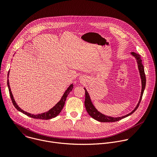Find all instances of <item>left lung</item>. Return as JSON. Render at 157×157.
<instances>
[{
  "label": "left lung",
  "instance_id": "8db88e82",
  "mask_svg": "<svg viewBox=\"0 0 157 157\" xmlns=\"http://www.w3.org/2000/svg\"><path fill=\"white\" fill-rule=\"evenodd\" d=\"M131 54L135 57V58L137 62V64H138V68L139 70V72H140V77H141V80H142V92H141V95H140V100H139V101L137 104V105L136 106V107L135 108V109L130 112V113L123 116V117H109L105 115H103L102 113H101L100 112H99L96 108L94 107V105H93V103L91 101L90 95L87 92V90H86L85 88H84L85 91V107L86 109V112H88V113L89 114L90 116H91L93 118H94L95 120L100 121V122H115V121H117L121 119L124 118L130 115H132L134 112H135V110L138 109L139 105H140V103L141 101L143 94H144V92L145 88V85H146V77H145V71H144V67L142 64V59H141V57L140 56L135 53V52H132Z\"/></svg>",
  "mask_w": 157,
  "mask_h": 157
}]
</instances>
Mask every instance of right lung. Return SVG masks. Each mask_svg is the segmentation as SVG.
<instances>
[{
  "mask_svg": "<svg viewBox=\"0 0 157 157\" xmlns=\"http://www.w3.org/2000/svg\"><path fill=\"white\" fill-rule=\"evenodd\" d=\"M9 72H8V78H9ZM7 85H8V88H9V94H10V98L12 100V101L13 103V105H14V107H15V109L19 110V112L23 113L24 114L31 117V118H37V119H40V120H48V119H51L52 118H54L56 117H57L60 113V112L62 111L64 105H65V102L66 101V98L68 96V95L69 94V93L71 92L72 91V90L74 88V85L72 83L71 85H70L68 89L66 90V91L65 92V93L63 94V96L62 97L60 100L56 104V105L54 107H52L50 110H49L48 111L45 112V113H40V114H37V115H34V114H31V113H29L27 112H25L24 110H22L17 104L16 103L14 98H13V95L12 94V92H11V90H10V85H9V79L7 80Z\"/></svg>",
  "mask_w": 157,
  "mask_h": 157,
  "instance_id": "right-lung-1",
  "label": "right lung"
}]
</instances>
